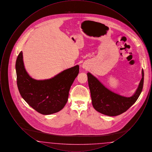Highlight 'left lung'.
<instances>
[{"instance_id":"left-lung-1","label":"left lung","mask_w":152,"mask_h":152,"mask_svg":"<svg viewBox=\"0 0 152 152\" xmlns=\"http://www.w3.org/2000/svg\"><path fill=\"white\" fill-rule=\"evenodd\" d=\"M87 76L92 103L95 110L107 116H116L126 112L137 101L142 90L144 73L142 69V79L131 97L123 96L110 91L91 73H88Z\"/></svg>"}]
</instances>
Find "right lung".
<instances>
[{
  "mask_svg": "<svg viewBox=\"0 0 152 152\" xmlns=\"http://www.w3.org/2000/svg\"><path fill=\"white\" fill-rule=\"evenodd\" d=\"M17 85L22 98L42 115L61 110L68 101L69 91L79 73V66L64 70L50 79H32L27 72L21 51L16 61Z\"/></svg>",
  "mask_w": 152,
  "mask_h": 152,
  "instance_id": "add662e5",
  "label": "right lung"
}]
</instances>
